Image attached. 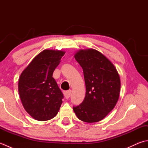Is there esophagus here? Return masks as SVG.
I'll list each match as a JSON object with an SVG mask.
<instances>
[{
    "mask_svg": "<svg viewBox=\"0 0 148 148\" xmlns=\"http://www.w3.org/2000/svg\"><path fill=\"white\" fill-rule=\"evenodd\" d=\"M71 90H68V91H66V92H64V96L66 99H69V97L71 96Z\"/></svg>",
    "mask_w": 148,
    "mask_h": 148,
    "instance_id": "34e87169",
    "label": "esophagus"
}]
</instances>
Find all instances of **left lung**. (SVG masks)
<instances>
[{
    "label": "left lung",
    "instance_id": "1",
    "mask_svg": "<svg viewBox=\"0 0 148 148\" xmlns=\"http://www.w3.org/2000/svg\"><path fill=\"white\" fill-rule=\"evenodd\" d=\"M74 58L83 70L86 95L73 107L78 119L86 123L101 121L114 109L120 92L121 81L114 65L94 49H80Z\"/></svg>",
    "mask_w": 148,
    "mask_h": 148
}]
</instances>
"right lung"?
Returning <instances> with one entry per match:
<instances>
[{
    "instance_id": "right-lung-1",
    "label": "right lung",
    "mask_w": 148,
    "mask_h": 148,
    "mask_svg": "<svg viewBox=\"0 0 148 148\" xmlns=\"http://www.w3.org/2000/svg\"><path fill=\"white\" fill-rule=\"evenodd\" d=\"M65 53L61 50H43L19 78L18 92L22 105L37 121L53 118L60 108L64 95L52 76Z\"/></svg>"
}]
</instances>
